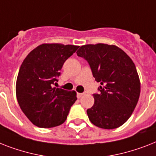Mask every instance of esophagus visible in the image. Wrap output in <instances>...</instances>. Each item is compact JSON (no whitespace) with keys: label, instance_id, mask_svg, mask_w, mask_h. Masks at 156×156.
<instances>
[{"label":"esophagus","instance_id":"obj_1","mask_svg":"<svg viewBox=\"0 0 156 156\" xmlns=\"http://www.w3.org/2000/svg\"><path fill=\"white\" fill-rule=\"evenodd\" d=\"M82 95H83V93H77V97H78V98H81Z\"/></svg>","mask_w":156,"mask_h":156}]
</instances>
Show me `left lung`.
Masks as SVG:
<instances>
[{"label":"left lung","mask_w":156,"mask_h":156,"mask_svg":"<svg viewBox=\"0 0 156 156\" xmlns=\"http://www.w3.org/2000/svg\"><path fill=\"white\" fill-rule=\"evenodd\" d=\"M90 67L97 82L98 94L94 103L87 111L94 125L115 129L127 121L137 105L140 82L131 58L117 46L107 44L86 45L77 51Z\"/></svg>","instance_id":"obj_1"}]
</instances>
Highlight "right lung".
I'll use <instances>...</instances> for the list:
<instances>
[{
    "mask_svg": "<svg viewBox=\"0 0 156 156\" xmlns=\"http://www.w3.org/2000/svg\"><path fill=\"white\" fill-rule=\"evenodd\" d=\"M79 46L42 44L25 58L16 78V94L25 116L35 126L49 128L65 122L77 100L74 90L56 88L66 61Z\"/></svg>",
    "mask_w": 156,
    "mask_h": 156,
    "instance_id": "add662e5",
    "label": "right lung"
}]
</instances>
